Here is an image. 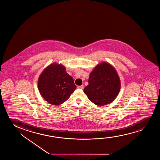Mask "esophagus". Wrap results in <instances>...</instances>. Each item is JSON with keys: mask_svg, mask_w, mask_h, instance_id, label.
I'll use <instances>...</instances> for the list:
<instances>
[{"mask_svg": "<svg viewBox=\"0 0 160 160\" xmlns=\"http://www.w3.org/2000/svg\"><path fill=\"white\" fill-rule=\"evenodd\" d=\"M78 88H79V89H83L84 87H83V85L78 86Z\"/></svg>", "mask_w": 160, "mask_h": 160, "instance_id": "1", "label": "esophagus"}]
</instances>
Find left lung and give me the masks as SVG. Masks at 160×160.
I'll return each instance as SVG.
<instances>
[{
	"label": "left lung",
	"instance_id": "left-lung-1",
	"mask_svg": "<svg viewBox=\"0 0 160 160\" xmlns=\"http://www.w3.org/2000/svg\"><path fill=\"white\" fill-rule=\"evenodd\" d=\"M120 88V79L116 69L111 64L103 62L90 73L88 85L83 92L92 103L101 107L113 102Z\"/></svg>",
	"mask_w": 160,
	"mask_h": 160
}]
</instances>
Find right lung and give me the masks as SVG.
Listing matches in <instances>:
<instances>
[{"instance_id":"obj_1","label":"right lung","mask_w":160,"mask_h":160,"mask_svg":"<svg viewBox=\"0 0 160 160\" xmlns=\"http://www.w3.org/2000/svg\"><path fill=\"white\" fill-rule=\"evenodd\" d=\"M38 88L42 98L49 104H62L76 89L72 77L62 64L54 62L47 66L39 77Z\"/></svg>"}]
</instances>
